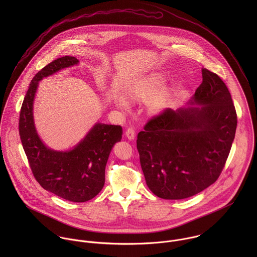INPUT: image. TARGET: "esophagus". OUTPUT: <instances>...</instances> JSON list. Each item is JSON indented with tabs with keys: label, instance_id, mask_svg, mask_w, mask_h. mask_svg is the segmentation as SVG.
Returning a JSON list of instances; mask_svg holds the SVG:
<instances>
[{
	"label": "esophagus",
	"instance_id": "1",
	"mask_svg": "<svg viewBox=\"0 0 257 257\" xmlns=\"http://www.w3.org/2000/svg\"><path fill=\"white\" fill-rule=\"evenodd\" d=\"M125 135H126V138L130 140V141H133L135 140L136 138V131L134 127H128L125 132Z\"/></svg>",
	"mask_w": 257,
	"mask_h": 257
}]
</instances>
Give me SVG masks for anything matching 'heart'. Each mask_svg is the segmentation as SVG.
I'll return each mask as SVG.
<instances>
[{
	"label": "heart",
	"instance_id": "heart-1",
	"mask_svg": "<svg viewBox=\"0 0 257 257\" xmlns=\"http://www.w3.org/2000/svg\"><path fill=\"white\" fill-rule=\"evenodd\" d=\"M166 79L160 73L148 74L137 80L126 89V96L136 102L145 103L147 100V109L151 113H159L164 110L170 96L171 89L165 86ZM116 105L126 110L128 103L123 98L116 99Z\"/></svg>",
	"mask_w": 257,
	"mask_h": 257
}]
</instances>
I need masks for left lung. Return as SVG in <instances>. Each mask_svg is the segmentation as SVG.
<instances>
[{
	"label": "left lung",
	"mask_w": 257,
	"mask_h": 257,
	"mask_svg": "<svg viewBox=\"0 0 257 257\" xmlns=\"http://www.w3.org/2000/svg\"><path fill=\"white\" fill-rule=\"evenodd\" d=\"M203 82L189 106L165 109L139 133L137 147L150 191L159 198L181 200L215 183L234 140L237 116L220 77L202 69Z\"/></svg>",
	"instance_id": "left-lung-1"
}]
</instances>
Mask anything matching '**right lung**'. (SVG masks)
<instances>
[{"label":"right lung","mask_w":257,"mask_h":257,"mask_svg":"<svg viewBox=\"0 0 257 257\" xmlns=\"http://www.w3.org/2000/svg\"><path fill=\"white\" fill-rule=\"evenodd\" d=\"M78 62L73 56H63L36 74L22 105L19 131L31 169L40 186L60 198L81 203L93 199L103 189L107 161L114 144L121 140V126L98 122L73 149L56 151L45 147L39 139L33 112L38 82Z\"/></svg>","instance_id":"obj_1"}]
</instances>
